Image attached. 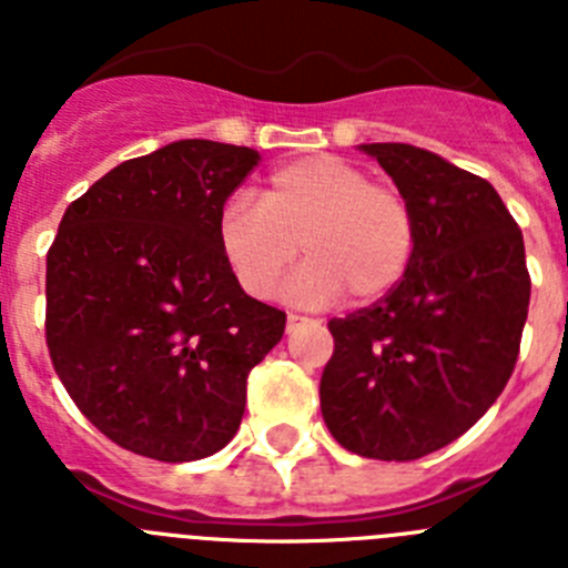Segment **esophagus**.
<instances>
[{
  "label": "esophagus",
  "mask_w": 568,
  "mask_h": 568,
  "mask_svg": "<svg viewBox=\"0 0 568 568\" xmlns=\"http://www.w3.org/2000/svg\"><path fill=\"white\" fill-rule=\"evenodd\" d=\"M304 321H307V318H301V315L290 313L287 315V329H295V327H298V324H304Z\"/></svg>",
  "instance_id": "34e87169"
}]
</instances>
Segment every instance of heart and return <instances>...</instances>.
Returning a JSON list of instances; mask_svg holds the SVG:
<instances>
[{"mask_svg": "<svg viewBox=\"0 0 568 568\" xmlns=\"http://www.w3.org/2000/svg\"><path fill=\"white\" fill-rule=\"evenodd\" d=\"M215 239L239 287L270 298L301 255L307 267L290 295L333 304L341 295L375 301L404 278L415 250L413 204L398 187L373 182L358 164L329 153L301 155L267 179L261 202L230 195Z\"/></svg>", "mask_w": 568, "mask_h": 568, "instance_id": "1", "label": "heart"}]
</instances>
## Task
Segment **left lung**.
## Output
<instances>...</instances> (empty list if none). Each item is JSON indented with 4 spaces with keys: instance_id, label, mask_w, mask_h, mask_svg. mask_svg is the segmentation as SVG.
<instances>
[{
    "instance_id": "left-lung-1",
    "label": "left lung",
    "mask_w": 568,
    "mask_h": 568,
    "mask_svg": "<svg viewBox=\"0 0 568 568\" xmlns=\"http://www.w3.org/2000/svg\"><path fill=\"white\" fill-rule=\"evenodd\" d=\"M415 213L404 278L329 321L321 415L344 449L415 460L478 424L520 353L531 281L524 233L486 179L413 144H361Z\"/></svg>"
}]
</instances>
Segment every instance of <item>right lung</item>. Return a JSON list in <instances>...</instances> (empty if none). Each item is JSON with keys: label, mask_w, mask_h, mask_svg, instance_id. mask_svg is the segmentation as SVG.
<instances>
[{"label": "right lung", "mask_w": 568, "mask_h": 568, "mask_svg": "<svg viewBox=\"0 0 568 568\" xmlns=\"http://www.w3.org/2000/svg\"><path fill=\"white\" fill-rule=\"evenodd\" d=\"M261 162L182 139L122 162L62 215L48 250L44 338L73 404L113 444L184 464L239 433L247 375L287 315L230 273L215 219Z\"/></svg>", "instance_id": "1"}]
</instances>
